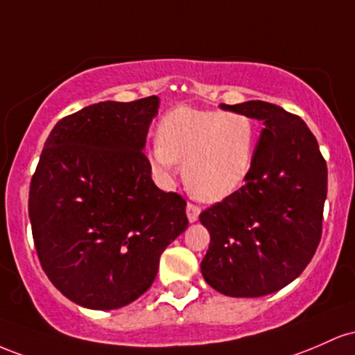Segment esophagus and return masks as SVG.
I'll return each instance as SVG.
<instances>
[{"instance_id": "obj_1", "label": "esophagus", "mask_w": 355, "mask_h": 355, "mask_svg": "<svg viewBox=\"0 0 355 355\" xmlns=\"http://www.w3.org/2000/svg\"><path fill=\"white\" fill-rule=\"evenodd\" d=\"M199 213H201V208L194 202H188V218L191 223H194L199 218Z\"/></svg>"}]
</instances>
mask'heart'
Instances as JSON below:
<instances>
[{"mask_svg":"<svg viewBox=\"0 0 355 355\" xmlns=\"http://www.w3.org/2000/svg\"><path fill=\"white\" fill-rule=\"evenodd\" d=\"M254 146L257 125L246 114L181 105L159 122L149 164L161 181L173 182L178 161L182 162L191 193L205 201H220L245 181Z\"/></svg>","mask_w":355,"mask_h":355,"instance_id":"heart-1","label":"heart"}]
</instances>
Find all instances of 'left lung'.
<instances>
[{
	"mask_svg": "<svg viewBox=\"0 0 355 355\" xmlns=\"http://www.w3.org/2000/svg\"><path fill=\"white\" fill-rule=\"evenodd\" d=\"M221 107L258 119L263 129L245 184L199 214L211 234L201 272L225 295L263 297L295 280L317 252L327 162L305 122L280 105Z\"/></svg>",
	"mask_w": 355,
	"mask_h": 355,
	"instance_id": "8db88e82",
	"label": "left lung"
}]
</instances>
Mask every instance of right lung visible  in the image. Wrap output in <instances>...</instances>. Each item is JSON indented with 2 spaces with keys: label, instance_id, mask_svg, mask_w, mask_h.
<instances>
[{
  "label": "right lung",
  "instance_id": "obj_1",
  "mask_svg": "<svg viewBox=\"0 0 355 355\" xmlns=\"http://www.w3.org/2000/svg\"><path fill=\"white\" fill-rule=\"evenodd\" d=\"M157 107L150 95L67 115L31 178L28 214L43 272L87 309L141 297L166 246L188 228L186 199L154 184L142 150Z\"/></svg>",
  "mask_w": 355,
  "mask_h": 355
}]
</instances>
